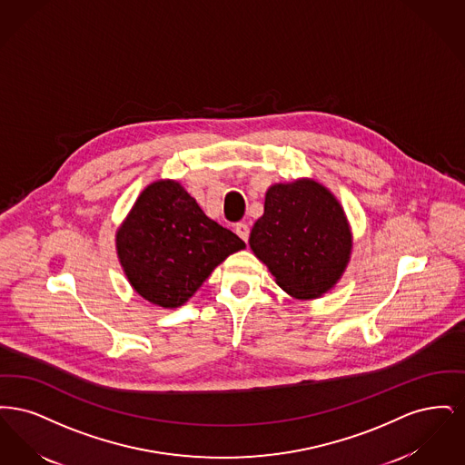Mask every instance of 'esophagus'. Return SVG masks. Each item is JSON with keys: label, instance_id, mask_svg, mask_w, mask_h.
I'll return each instance as SVG.
<instances>
[{"label": "esophagus", "instance_id": "1", "mask_svg": "<svg viewBox=\"0 0 465 465\" xmlns=\"http://www.w3.org/2000/svg\"><path fill=\"white\" fill-rule=\"evenodd\" d=\"M235 232H237V235L242 239L243 242H247V239H249V226H247V223H237L235 224Z\"/></svg>", "mask_w": 465, "mask_h": 465}]
</instances>
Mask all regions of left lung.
Segmentation results:
<instances>
[{
  "label": "left lung",
  "instance_id": "8db88e82",
  "mask_svg": "<svg viewBox=\"0 0 465 465\" xmlns=\"http://www.w3.org/2000/svg\"><path fill=\"white\" fill-rule=\"evenodd\" d=\"M249 245L281 288L310 300L336 284L352 239L338 200L322 184L302 179L266 192L265 213L254 223Z\"/></svg>",
  "mask_w": 465,
  "mask_h": 465
}]
</instances>
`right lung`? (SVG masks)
Segmentation results:
<instances>
[{"label": "right lung", "mask_w": 465, "mask_h": 465, "mask_svg": "<svg viewBox=\"0 0 465 465\" xmlns=\"http://www.w3.org/2000/svg\"><path fill=\"white\" fill-rule=\"evenodd\" d=\"M243 247L242 239L209 220L176 181L150 184L116 233L129 282L163 309L188 302L226 256Z\"/></svg>", "instance_id": "add662e5"}]
</instances>
